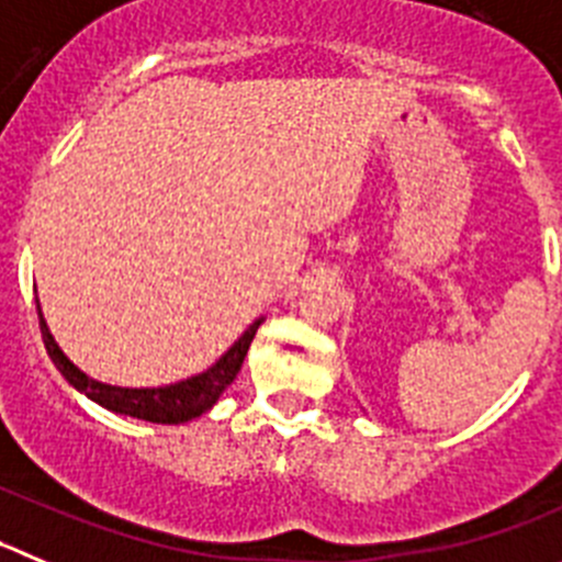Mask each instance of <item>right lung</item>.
I'll return each mask as SVG.
<instances>
[{
  "label": "right lung",
  "instance_id": "right-lung-1",
  "mask_svg": "<svg viewBox=\"0 0 562 562\" xmlns=\"http://www.w3.org/2000/svg\"><path fill=\"white\" fill-rule=\"evenodd\" d=\"M38 322H41V335H44V346L49 352L52 363L57 366L66 382L75 391L86 393L88 400L102 405L104 411L119 413V416L140 418V422L151 424H186L191 418L202 416L210 407L216 405L218 396L233 385V380L238 376L240 366H244L246 352H249V344L255 338L257 327L266 322V316L255 318L249 327L240 333V338L229 346L227 352L210 366V369L199 371V374L188 376V380L171 382V385H157V387H122V385H108V382H99L93 376H88L86 371L77 369L71 360L66 358L57 340L52 338L49 327H46V318L41 313L38 302Z\"/></svg>",
  "mask_w": 562,
  "mask_h": 562
}]
</instances>
